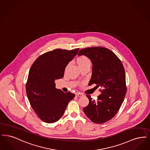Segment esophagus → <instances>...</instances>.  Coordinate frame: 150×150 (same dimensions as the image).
<instances>
[{
    "label": "esophagus",
    "instance_id": "esophagus-1",
    "mask_svg": "<svg viewBox=\"0 0 150 150\" xmlns=\"http://www.w3.org/2000/svg\"><path fill=\"white\" fill-rule=\"evenodd\" d=\"M76 96H77V97H82V96H84V95L81 93H77L76 94Z\"/></svg>",
    "mask_w": 150,
    "mask_h": 150
}]
</instances>
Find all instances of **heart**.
Returning <instances> with one entry per match:
<instances>
[{"label":"heart","instance_id":"b5f03b06","mask_svg":"<svg viewBox=\"0 0 150 150\" xmlns=\"http://www.w3.org/2000/svg\"><path fill=\"white\" fill-rule=\"evenodd\" d=\"M78 66L84 65H91V61L89 59L85 56H82L79 58L77 60Z\"/></svg>","mask_w":150,"mask_h":150}]
</instances>
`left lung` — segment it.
I'll return each mask as SVG.
<instances>
[{"mask_svg":"<svg viewBox=\"0 0 150 150\" xmlns=\"http://www.w3.org/2000/svg\"><path fill=\"white\" fill-rule=\"evenodd\" d=\"M78 55H85L91 61L92 73L88 85L101 87L96 101L86 96L89 104L83 112L93 123H104L115 115L124 101L127 92L124 67L117 56L105 47L83 49Z\"/></svg>","mask_w":150,"mask_h":150,"instance_id":"1","label":"left lung"}]
</instances>
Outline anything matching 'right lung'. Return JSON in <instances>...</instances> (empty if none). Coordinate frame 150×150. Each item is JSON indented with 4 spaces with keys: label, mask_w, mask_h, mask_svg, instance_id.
Segmentation results:
<instances>
[{
    "label": "right lung",
    "mask_w": 150,
    "mask_h": 150,
    "mask_svg": "<svg viewBox=\"0 0 150 150\" xmlns=\"http://www.w3.org/2000/svg\"><path fill=\"white\" fill-rule=\"evenodd\" d=\"M79 50L59 49L46 52L34 62L30 69L26 94L33 110L46 123L57 122L75 96L71 92L64 93L57 89L55 81L63 77L67 65Z\"/></svg>",
    "instance_id": "1"
}]
</instances>
